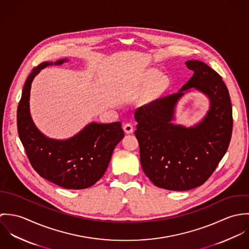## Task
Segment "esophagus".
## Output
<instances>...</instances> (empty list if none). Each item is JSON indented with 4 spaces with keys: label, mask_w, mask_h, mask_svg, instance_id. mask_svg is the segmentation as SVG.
Returning <instances> with one entry per match:
<instances>
[{
    "label": "esophagus",
    "mask_w": 249,
    "mask_h": 249,
    "mask_svg": "<svg viewBox=\"0 0 249 249\" xmlns=\"http://www.w3.org/2000/svg\"><path fill=\"white\" fill-rule=\"evenodd\" d=\"M124 132H125V133H127V134L132 133V132H133V130H134V128H133V124H130V123H126V124H124Z\"/></svg>",
    "instance_id": "34e87169"
}]
</instances>
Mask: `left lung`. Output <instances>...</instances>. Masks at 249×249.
Instances as JSON below:
<instances>
[{
  "label": "left lung",
  "instance_id": "left-lung-1",
  "mask_svg": "<svg viewBox=\"0 0 249 249\" xmlns=\"http://www.w3.org/2000/svg\"><path fill=\"white\" fill-rule=\"evenodd\" d=\"M186 65L194 74L178 93L139 107L134 115L142 171L155 186L171 191L204 184L227 151L233 128L230 96L222 77L204 62L189 60ZM193 87L209 96L211 109L194 128L174 125L178 100Z\"/></svg>",
  "mask_w": 249,
  "mask_h": 249
}]
</instances>
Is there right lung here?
Masks as SVG:
<instances>
[{"instance_id": "1", "label": "right lung", "mask_w": 249, "mask_h": 249, "mask_svg": "<svg viewBox=\"0 0 249 249\" xmlns=\"http://www.w3.org/2000/svg\"><path fill=\"white\" fill-rule=\"evenodd\" d=\"M66 59L56 61L62 64ZM43 62L29 74L17 109V128L27 156L36 173L65 189L81 190L93 186L105 175L112 152L124 136L120 122L92 123L65 141L44 136L36 128L30 114V91L39 71L52 65Z\"/></svg>"}]
</instances>
